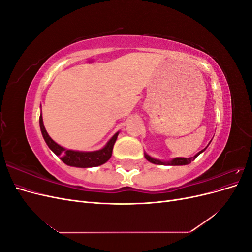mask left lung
<instances>
[{
  "label": "left lung",
  "instance_id": "left-lung-1",
  "mask_svg": "<svg viewBox=\"0 0 252 252\" xmlns=\"http://www.w3.org/2000/svg\"><path fill=\"white\" fill-rule=\"evenodd\" d=\"M205 150V149H204ZM204 150L197 152V154L194 156V157H191V158H175L173 159H171L170 162H163V161H159V159H157V158H152L151 157H149L148 155L145 154V158H146V159H148V161L150 163H154V164H158V165H173V166H177V165H187V164H190L191 163V161H193V159L199 156L201 152H203Z\"/></svg>",
  "mask_w": 252,
  "mask_h": 252
}]
</instances>
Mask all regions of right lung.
I'll use <instances>...</instances> for the list:
<instances>
[{"instance_id": "add662e5", "label": "right lung", "mask_w": 252, "mask_h": 252, "mask_svg": "<svg viewBox=\"0 0 252 252\" xmlns=\"http://www.w3.org/2000/svg\"><path fill=\"white\" fill-rule=\"evenodd\" d=\"M40 127H41L43 138L45 142H46V144L48 145V147L55 152L58 157H60V158L62 159L66 165L73 166V167H81V168L100 166L107 162L112 155L113 145L116 143L118 134H119V132L114 134L110 139V141L107 143V145H106V146L101 150L83 152V151H74V150L65 149L53 141L48 135L46 129L44 127L42 114L40 116Z\"/></svg>"}]
</instances>
